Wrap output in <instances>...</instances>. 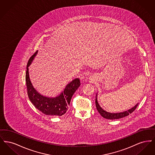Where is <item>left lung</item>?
Returning a JSON list of instances; mask_svg holds the SVG:
<instances>
[{
  "label": "left lung",
  "instance_id": "8db88e82",
  "mask_svg": "<svg viewBox=\"0 0 155 155\" xmlns=\"http://www.w3.org/2000/svg\"><path fill=\"white\" fill-rule=\"evenodd\" d=\"M95 104H96V109L98 111V112L99 113V114L104 118H106V119H110V120L118 119V118H123L125 116H128L130 114L132 113L133 111L136 109L138 105V103H137L135 106H134L131 109H130L128 110L123 111V112H120V113H109L106 111L104 110L101 107V106L97 102V94H96V99H95Z\"/></svg>",
  "mask_w": 155,
  "mask_h": 155
}]
</instances>
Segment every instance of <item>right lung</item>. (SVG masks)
<instances>
[{
  "instance_id": "1",
  "label": "right lung",
  "mask_w": 155,
  "mask_h": 155,
  "mask_svg": "<svg viewBox=\"0 0 155 155\" xmlns=\"http://www.w3.org/2000/svg\"><path fill=\"white\" fill-rule=\"evenodd\" d=\"M37 54L36 52L30 58L27 66L25 81L28 96L31 103L42 113L48 116H61L66 113L71 97L80 86L81 82L79 78L74 79L67 85L64 91L55 97H49L42 95L34 88L30 81L28 72V67Z\"/></svg>"
}]
</instances>
